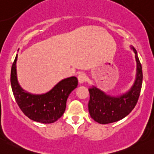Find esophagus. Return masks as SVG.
<instances>
[{
    "label": "esophagus",
    "instance_id": "esophagus-1",
    "mask_svg": "<svg viewBox=\"0 0 154 154\" xmlns=\"http://www.w3.org/2000/svg\"><path fill=\"white\" fill-rule=\"evenodd\" d=\"M78 80H79V82L80 84H83L86 81V75L85 73L84 72H81L79 73V75H78Z\"/></svg>",
    "mask_w": 154,
    "mask_h": 154
}]
</instances>
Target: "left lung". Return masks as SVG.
Returning <instances> with one entry per match:
<instances>
[{
    "label": "left lung",
    "instance_id": "1",
    "mask_svg": "<svg viewBox=\"0 0 154 154\" xmlns=\"http://www.w3.org/2000/svg\"><path fill=\"white\" fill-rule=\"evenodd\" d=\"M130 48L134 53L137 68L135 80L128 91L112 96L94 86L89 89V114L91 119L99 124H106L118 122L127 116L137 104L142 87L143 70L137 51L132 46Z\"/></svg>",
    "mask_w": 154,
    "mask_h": 154
}]
</instances>
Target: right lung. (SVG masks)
I'll return each instance as SVG.
<instances>
[{
	"label": "right lung",
	"mask_w": 154,
	"mask_h": 154,
	"mask_svg": "<svg viewBox=\"0 0 154 154\" xmlns=\"http://www.w3.org/2000/svg\"><path fill=\"white\" fill-rule=\"evenodd\" d=\"M17 57L11 70V89L17 105L31 120L43 124L54 123L63 115L69 94L78 86L77 78L64 79L44 94H32L22 89L18 82Z\"/></svg>",
	"instance_id": "add662e5"
}]
</instances>
